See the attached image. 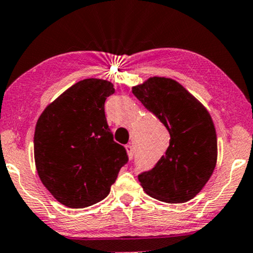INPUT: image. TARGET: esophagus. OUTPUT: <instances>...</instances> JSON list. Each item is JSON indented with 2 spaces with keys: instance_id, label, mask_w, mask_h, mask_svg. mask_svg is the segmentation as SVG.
<instances>
[{
  "instance_id": "1",
  "label": "esophagus",
  "mask_w": 253,
  "mask_h": 253,
  "mask_svg": "<svg viewBox=\"0 0 253 253\" xmlns=\"http://www.w3.org/2000/svg\"><path fill=\"white\" fill-rule=\"evenodd\" d=\"M126 150L127 153H128V158L133 159V157H134V149H133L132 145H126Z\"/></svg>"
}]
</instances>
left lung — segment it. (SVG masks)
<instances>
[{
    "mask_svg": "<svg viewBox=\"0 0 253 253\" xmlns=\"http://www.w3.org/2000/svg\"><path fill=\"white\" fill-rule=\"evenodd\" d=\"M132 92L170 134L165 155L152 169L139 173V182L159 201H189L205 187L216 165V133L210 113L170 78H149L133 86Z\"/></svg>",
    "mask_w": 253,
    "mask_h": 253,
    "instance_id": "left-lung-1",
    "label": "left lung"
}]
</instances>
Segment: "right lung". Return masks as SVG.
Instances as JSON below:
<instances>
[{
    "label": "right lung",
    "instance_id": "obj_1",
    "mask_svg": "<svg viewBox=\"0 0 253 253\" xmlns=\"http://www.w3.org/2000/svg\"><path fill=\"white\" fill-rule=\"evenodd\" d=\"M113 84L88 78L69 88L40 115L34 133V158L42 184L57 201L85 208L109 194L128 162L115 143L104 114Z\"/></svg>",
    "mask_w": 253,
    "mask_h": 253
}]
</instances>
